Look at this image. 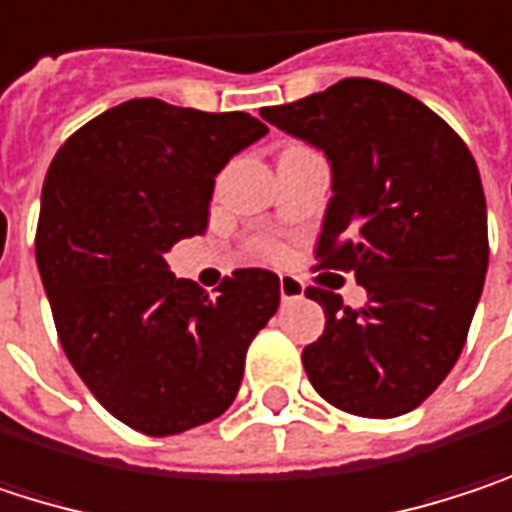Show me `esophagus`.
I'll return each mask as SVG.
<instances>
[{
  "label": "esophagus",
  "instance_id": "obj_1",
  "mask_svg": "<svg viewBox=\"0 0 512 512\" xmlns=\"http://www.w3.org/2000/svg\"><path fill=\"white\" fill-rule=\"evenodd\" d=\"M280 297L283 303H294L303 297V283L297 277H280Z\"/></svg>",
  "mask_w": 512,
  "mask_h": 512
}]
</instances>
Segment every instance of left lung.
<instances>
[{"instance_id": "1", "label": "left lung", "mask_w": 512, "mask_h": 512, "mask_svg": "<svg viewBox=\"0 0 512 512\" xmlns=\"http://www.w3.org/2000/svg\"><path fill=\"white\" fill-rule=\"evenodd\" d=\"M324 150L333 197L318 268L353 271L368 303L309 286L324 333L303 348L315 392L365 418L416 410L466 345L489 265L486 197L463 138L416 96L374 79L259 111Z\"/></svg>"}]
</instances>
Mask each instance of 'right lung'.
<instances>
[{"label":"right lung","mask_w":512,"mask_h":512,"mask_svg":"<svg viewBox=\"0 0 512 512\" xmlns=\"http://www.w3.org/2000/svg\"><path fill=\"white\" fill-rule=\"evenodd\" d=\"M268 126L244 111L129 99L73 132L46 170L34 238L76 374L123 424L173 436L226 413L280 277L238 268L206 294L164 253L209 224L215 176Z\"/></svg>","instance_id":"obj_1"}]
</instances>
